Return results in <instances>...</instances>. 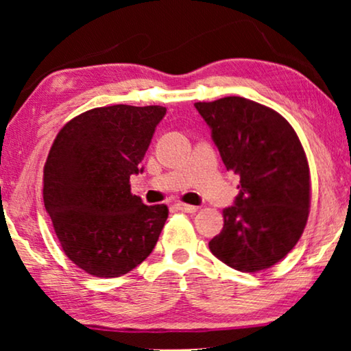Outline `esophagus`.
<instances>
[{
    "label": "esophagus",
    "mask_w": 351,
    "mask_h": 351,
    "mask_svg": "<svg viewBox=\"0 0 351 351\" xmlns=\"http://www.w3.org/2000/svg\"><path fill=\"white\" fill-rule=\"evenodd\" d=\"M176 209H179V210H182V213H190V214H193V213H196V206H191V204H185V203H177L176 204Z\"/></svg>",
    "instance_id": "esophagus-1"
}]
</instances>
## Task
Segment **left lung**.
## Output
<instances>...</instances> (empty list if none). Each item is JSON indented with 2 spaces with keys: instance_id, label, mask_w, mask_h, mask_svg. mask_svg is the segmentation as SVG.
I'll list each match as a JSON object with an SVG mask.
<instances>
[{
  "instance_id": "left-lung-1",
  "label": "left lung",
  "mask_w": 351,
  "mask_h": 351,
  "mask_svg": "<svg viewBox=\"0 0 351 351\" xmlns=\"http://www.w3.org/2000/svg\"><path fill=\"white\" fill-rule=\"evenodd\" d=\"M239 193L223 209V228L209 241L219 261L258 271L295 246L308 219L310 169L289 123L275 110L244 97L196 102Z\"/></svg>"
}]
</instances>
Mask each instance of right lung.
I'll return each instance as SVG.
<instances>
[{
  "mask_svg": "<svg viewBox=\"0 0 351 351\" xmlns=\"http://www.w3.org/2000/svg\"><path fill=\"white\" fill-rule=\"evenodd\" d=\"M166 114L160 105H112L65 124L45 166L46 213L60 246L89 275H126L150 256L167 219V206H147L129 179Z\"/></svg>",
  "mask_w": 351,
  "mask_h": 351,
  "instance_id": "1",
  "label": "right lung"
}]
</instances>
